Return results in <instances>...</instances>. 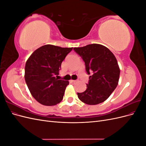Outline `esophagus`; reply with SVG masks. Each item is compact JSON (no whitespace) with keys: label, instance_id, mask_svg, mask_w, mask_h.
<instances>
[{"label":"esophagus","instance_id":"esophagus-1","mask_svg":"<svg viewBox=\"0 0 146 146\" xmlns=\"http://www.w3.org/2000/svg\"><path fill=\"white\" fill-rule=\"evenodd\" d=\"M70 82H72V83H75V82H76V80H70Z\"/></svg>","mask_w":146,"mask_h":146}]
</instances>
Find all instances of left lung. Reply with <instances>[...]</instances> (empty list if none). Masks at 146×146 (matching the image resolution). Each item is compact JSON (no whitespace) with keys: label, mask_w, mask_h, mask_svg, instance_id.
Listing matches in <instances>:
<instances>
[{"label":"left lung","mask_w":146,"mask_h":146,"mask_svg":"<svg viewBox=\"0 0 146 146\" xmlns=\"http://www.w3.org/2000/svg\"><path fill=\"white\" fill-rule=\"evenodd\" d=\"M85 64L90 76L86 90L77 92L78 99L88 105L102 103L111 94L117 86L120 69L113 53L107 47L98 44L74 47Z\"/></svg>","instance_id":"8db88e82"}]
</instances>
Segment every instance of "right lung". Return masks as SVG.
Returning a JSON list of instances; mask_svg holds the SVG:
<instances>
[{
	"instance_id": "1",
	"label": "right lung",
	"mask_w": 146,
	"mask_h": 146,
	"mask_svg": "<svg viewBox=\"0 0 146 146\" xmlns=\"http://www.w3.org/2000/svg\"><path fill=\"white\" fill-rule=\"evenodd\" d=\"M72 47L63 48L47 44L38 48L27 60L25 67V80L31 94L39 103L46 106L62 100L69 82L58 80L62 61Z\"/></svg>"
}]
</instances>
